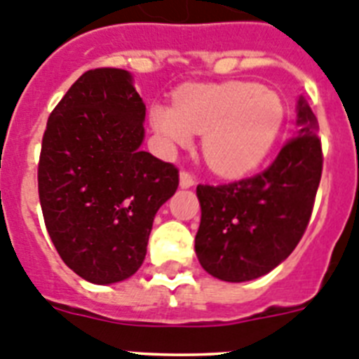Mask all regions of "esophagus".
<instances>
[{
	"label": "esophagus",
	"instance_id": "obj_1",
	"mask_svg": "<svg viewBox=\"0 0 359 359\" xmlns=\"http://www.w3.org/2000/svg\"><path fill=\"white\" fill-rule=\"evenodd\" d=\"M195 182L196 179L191 172H186V170L180 172V187H191L195 186Z\"/></svg>",
	"mask_w": 359,
	"mask_h": 359
}]
</instances>
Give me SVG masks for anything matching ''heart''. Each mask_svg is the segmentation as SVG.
<instances>
[{"label": "heart", "mask_w": 359, "mask_h": 359, "mask_svg": "<svg viewBox=\"0 0 359 359\" xmlns=\"http://www.w3.org/2000/svg\"><path fill=\"white\" fill-rule=\"evenodd\" d=\"M284 121L279 96L256 83L191 86L177 91L173 107L150 109L151 128L166 148L186 147L203 134V156L222 173H243L264 159Z\"/></svg>", "instance_id": "1"}]
</instances>
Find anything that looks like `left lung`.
Listing matches in <instances>:
<instances>
[{
    "instance_id": "8db88e82",
    "label": "left lung",
    "mask_w": 359,
    "mask_h": 359,
    "mask_svg": "<svg viewBox=\"0 0 359 359\" xmlns=\"http://www.w3.org/2000/svg\"><path fill=\"white\" fill-rule=\"evenodd\" d=\"M299 132L257 175L198 184L202 219L195 238L200 264L229 283L257 279L295 250L308 229L322 177L316 119L299 100Z\"/></svg>"
}]
</instances>
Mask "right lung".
Returning <instances> with one entry per match:
<instances>
[{
  "label": "right lung",
  "mask_w": 359,
  "mask_h": 359,
  "mask_svg": "<svg viewBox=\"0 0 359 359\" xmlns=\"http://www.w3.org/2000/svg\"><path fill=\"white\" fill-rule=\"evenodd\" d=\"M144 103L128 71H86L48 118L39 157L44 224L64 263L111 284L147 256L156 212L179 187V170L141 150Z\"/></svg>",
  "instance_id": "obj_1"
}]
</instances>
